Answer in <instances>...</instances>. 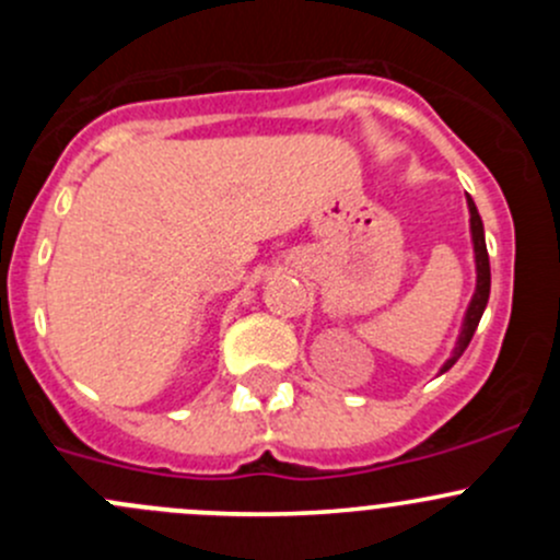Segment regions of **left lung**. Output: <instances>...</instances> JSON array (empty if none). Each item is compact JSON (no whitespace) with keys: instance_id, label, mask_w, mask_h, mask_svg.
<instances>
[{"instance_id":"1","label":"left lung","mask_w":560,"mask_h":560,"mask_svg":"<svg viewBox=\"0 0 560 560\" xmlns=\"http://www.w3.org/2000/svg\"><path fill=\"white\" fill-rule=\"evenodd\" d=\"M468 200V213H471V241H474V262H477V290H474L471 303H468L466 316H463V327H460V336H457V343L450 354L447 363L442 365V374L450 371L457 363L466 347L471 343L474 330H477L479 319H482L485 306H488V298H490V259H488V246H485V228H482V219H479L477 206H474L471 197Z\"/></svg>"}]
</instances>
